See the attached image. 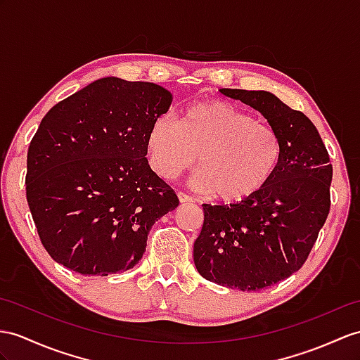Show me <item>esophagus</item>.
Returning <instances> with one entry per match:
<instances>
[{
	"instance_id": "34e87169",
	"label": "esophagus",
	"mask_w": 360,
	"mask_h": 360,
	"mask_svg": "<svg viewBox=\"0 0 360 360\" xmlns=\"http://www.w3.org/2000/svg\"><path fill=\"white\" fill-rule=\"evenodd\" d=\"M177 197L180 200V203H191V201H194V198L185 194V192H177Z\"/></svg>"
}]
</instances>
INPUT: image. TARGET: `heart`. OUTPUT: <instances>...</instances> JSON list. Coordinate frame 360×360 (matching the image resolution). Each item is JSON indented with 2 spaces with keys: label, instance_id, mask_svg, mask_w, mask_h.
<instances>
[{
  "label": "heart",
  "instance_id": "obj_1",
  "mask_svg": "<svg viewBox=\"0 0 360 360\" xmlns=\"http://www.w3.org/2000/svg\"><path fill=\"white\" fill-rule=\"evenodd\" d=\"M151 169L174 179L197 162L192 183L223 203H240L267 186L283 159L278 131L224 101L192 102L180 122L169 116L153 120L146 133Z\"/></svg>",
  "mask_w": 360,
  "mask_h": 360
}]
</instances>
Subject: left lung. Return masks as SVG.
Returning a JSON list of instances; mask_svg holds the SVG:
<instances>
[{"mask_svg": "<svg viewBox=\"0 0 360 360\" xmlns=\"http://www.w3.org/2000/svg\"><path fill=\"white\" fill-rule=\"evenodd\" d=\"M259 111L283 140L267 186L231 206L203 205L194 262L207 281L243 292L274 285L300 270L330 212L333 166L316 127L269 91L220 90Z\"/></svg>", "mask_w": 360, "mask_h": 360, "instance_id": "1", "label": "left lung"}]
</instances>
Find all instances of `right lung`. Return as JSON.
I'll return each mask as SVG.
<instances>
[{
    "label": "right lung",
    "instance_id": "add662e5",
    "mask_svg": "<svg viewBox=\"0 0 360 360\" xmlns=\"http://www.w3.org/2000/svg\"><path fill=\"white\" fill-rule=\"evenodd\" d=\"M172 94L153 82L102 77L41 120L25 195L42 246L81 275L133 269L160 217L179 206L148 165L146 133Z\"/></svg>",
    "mask_w": 360,
    "mask_h": 360
}]
</instances>
